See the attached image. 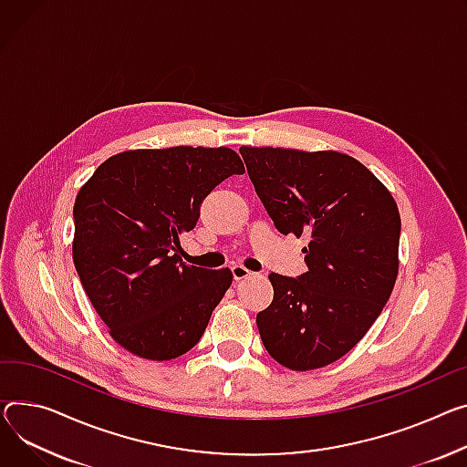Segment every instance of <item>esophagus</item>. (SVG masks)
<instances>
[{
    "label": "esophagus",
    "instance_id": "34e87169",
    "mask_svg": "<svg viewBox=\"0 0 467 467\" xmlns=\"http://www.w3.org/2000/svg\"><path fill=\"white\" fill-rule=\"evenodd\" d=\"M252 274H254L252 270H247V268L242 266V265H234V266H233V277L236 279V282H240V279L250 277Z\"/></svg>",
    "mask_w": 467,
    "mask_h": 467
}]
</instances>
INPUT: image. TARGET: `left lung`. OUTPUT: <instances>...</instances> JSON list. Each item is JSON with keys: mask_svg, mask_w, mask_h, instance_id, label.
Masks as SVG:
<instances>
[{"mask_svg": "<svg viewBox=\"0 0 467 467\" xmlns=\"http://www.w3.org/2000/svg\"><path fill=\"white\" fill-rule=\"evenodd\" d=\"M240 153L275 229L307 238V272L268 275L274 298L257 314L265 349L293 371L328 366L358 344L394 289L396 201L348 153L272 146Z\"/></svg>", "mask_w": 467, "mask_h": 467, "instance_id": "left-lung-1", "label": "left lung"}]
</instances>
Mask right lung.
<instances>
[{
	"mask_svg": "<svg viewBox=\"0 0 467 467\" xmlns=\"http://www.w3.org/2000/svg\"><path fill=\"white\" fill-rule=\"evenodd\" d=\"M225 146L128 150L82 185L73 215V263L109 334L146 360L188 353L233 284L229 268L183 265L180 234L199 220L204 197L233 174Z\"/></svg>",
	"mask_w": 467,
	"mask_h": 467,
	"instance_id": "add662e5",
	"label": "right lung"
}]
</instances>
